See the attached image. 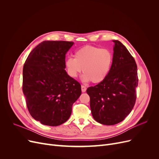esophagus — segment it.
<instances>
[{"mask_svg": "<svg viewBox=\"0 0 159 159\" xmlns=\"http://www.w3.org/2000/svg\"><path fill=\"white\" fill-rule=\"evenodd\" d=\"M81 91H82V92H85L86 89H87L85 88V86H84V85H81Z\"/></svg>", "mask_w": 159, "mask_h": 159, "instance_id": "esophagus-1", "label": "esophagus"}]
</instances>
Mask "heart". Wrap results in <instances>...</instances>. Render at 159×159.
Masks as SVG:
<instances>
[{"instance_id": "1", "label": "heart", "mask_w": 159, "mask_h": 159, "mask_svg": "<svg viewBox=\"0 0 159 159\" xmlns=\"http://www.w3.org/2000/svg\"><path fill=\"white\" fill-rule=\"evenodd\" d=\"M113 60V54L109 49L85 46L75 52L74 58L70 57L66 59L65 67L72 78H77L83 68V81L99 84L107 78Z\"/></svg>"}]
</instances>
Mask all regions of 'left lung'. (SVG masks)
<instances>
[{
    "instance_id": "1",
    "label": "left lung",
    "mask_w": 159,
    "mask_h": 159,
    "mask_svg": "<svg viewBox=\"0 0 159 159\" xmlns=\"http://www.w3.org/2000/svg\"><path fill=\"white\" fill-rule=\"evenodd\" d=\"M113 60L107 78L87 89L90 108L96 121L106 125L121 122L131 113L136 101L137 66L121 42L113 40Z\"/></svg>"
}]
</instances>
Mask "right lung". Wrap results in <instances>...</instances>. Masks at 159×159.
Here are the masks:
<instances>
[{
    "mask_svg": "<svg viewBox=\"0 0 159 159\" xmlns=\"http://www.w3.org/2000/svg\"><path fill=\"white\" fill-rule=\"evenodd\" d=\"M74 44L42 42L32 50L24 65L22 91L28 111L45 125L65 123L81 94L80 84L65 70L66 54Z\"/></svg>",
    "mask_w": 159,
    "mask_h": 159,
    "instance_id": "add662e5",
    "label": "right lung"
}]
</instances>
